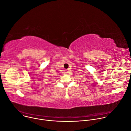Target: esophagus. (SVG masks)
Wrapping results in <instances>:
<instances>
[{
  "label": "esophagus",
  "mask_w": 131,
  "mask_h": 131,
  "mask_svg": "<svg viewBox=\"0 0 131 131\" xmlns=\"http://www.w3.org/2000/svg\"><path fill=\"white\" fill-rule=\"evenodd\" d=\"M65 72V73H66V71H65V72Z\"/></svg>",
  "instance_id": "esophagus-1"
}]
</instances>
